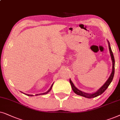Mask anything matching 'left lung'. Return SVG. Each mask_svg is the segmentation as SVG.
<instances>
[{
  "label": "left lung",
  "mask_w": 120,
  "mask_h": 120,
  "mask_svg": "<svg viewBox=\"0 0 120 120\" xmlns=\"http://www.w3.org/2000/svg\"><path fill=\"white\" fill-rule=\"evenodd\" d=\"M108 41V44H109V48L110 55H111V59H112V72H111V75H110V76L109 77V78L106 82H105V83L104 84V85L102 86V87L100 88L99 89L97 92L94 93H92V94L86 93L83 92H82V91L79 90V89H78L74 86V84H73V83L71 81V79H70V83H71L72 90L73 92H74L76 94L81 95V96L84 97H85V98H95V97H98V96H99V95H101L102 93H103L105 91V90L108 88V87H109V86L110 85V84L111 83V82H112L113 78H114V73H115V59H114V55H113L112 52V50H111V47H110L109 42V41Z\"/></svg>",
  "instance_id": "8db88e82"
}]
</instances>
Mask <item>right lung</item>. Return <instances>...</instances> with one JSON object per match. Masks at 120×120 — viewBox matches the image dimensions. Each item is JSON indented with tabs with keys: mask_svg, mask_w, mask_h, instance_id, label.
I'll return each instance as SVG.
<instances>
[{
	"mask_svg": "<svg viewBox=\"0 0 120 120\" xmlns=\"http://www.w3.org/2000/svg\"><path fill=\"white\" fill-rule=\"evenodd\" d=\"M53 84H54V83H52V86H51V87L50 88V89H49V90L47 91V92H45V93H44L37 94H36V95H43V94H47V93H48V92H50V90H51V89H52V85H53ZM26 95H28V96H34V95H31V94H26Z\"/></svg>",
	"mask_w": 120,
	"mask_h": 120,
	"instance_id": "add662e5",
	"label": "right lung"
}]
</instances>
